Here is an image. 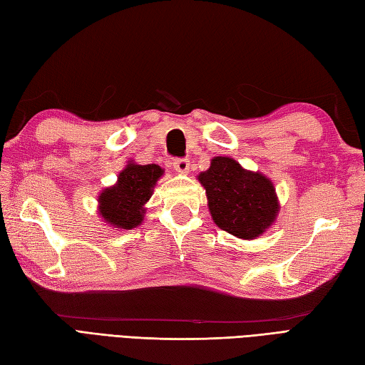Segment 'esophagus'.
<instances>
[{
    "instance_id": "34e87169",
    "label": "esophagus",
    "mask_w": 365,
    "mask_h": 365,
    "mask_svg": "<svg viewBox=\"0 0 365 365\" xmlns=\"http://www.w3.org/2000/svg\"><path fill=\"white\" fill-rule=\"evenodd\" d=\"M173 168L175 169V173H178V174H188V170H190V161H188L187 158L174 160Z\"/></svg>"
}]
</instances>
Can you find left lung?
Returning a JSON list of instances; mask_svg holds the SVG:
<instances>
[{
	"label": "left lung",
	"instance_id": "1",
	"mask_svg": "<svg viewBox=\"0 0 365 365\" xmlns=\"http://www.w3.org/2000/svg\"><path fill=\"white\" fill-rule=\"evenodd\" d=\"M197 180L212 220L230 235L254 240L276 222L281 205L274 183L259 170H247L230 157H215Z\"/></svg>",
	"mask_w": 365,
	"mask_h": 365
}]
</instances>
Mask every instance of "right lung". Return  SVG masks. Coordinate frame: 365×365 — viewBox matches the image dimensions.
Returning a JSON list of instances; mask_svg holds the SVG:
<instances>
[{"label":"right lung","mask_w":365,"mask_h":365,"mask_svg":"<svg viewBox=\"0 0 365 365\" xmlns=\"http://www.w3.org/2000/svg\"><path fill=\"white\" fill-rule=\"evenodd\" d=\"M165 174L158 165L127 163L118 182L102 190L98 200V215L103 222L115 230H131L144 221L145 204L152 197L155 185Z\"/></svg>","instance_id":"obj_1"}]
</instances>
